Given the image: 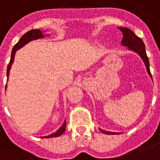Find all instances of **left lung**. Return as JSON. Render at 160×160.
<instances>
[{"mask_svg":"<svg viewBox=\"0 0 160 160\" xmlns=\"http://www.w3.org/2000/svg\"><path fill=\"white\" fill-rule=\"evenodd\" d=\"M119 30L123 33V38L121 41V44L123 46L128 47V48L131 50H133L136 53H138L140 57L143 59L147 68V72H149L150 76L152 77V73L150 72V64H149V60L146 52V46L144 44L143 41L139 37H138L132 30L126 28H119ZM102 132L106 134H114V132H105V131L100 130Z\"/></svg>","mask_w":160,"mask_h":160,"instance_id":"obj_1","label":"left lung"}]
</instances>
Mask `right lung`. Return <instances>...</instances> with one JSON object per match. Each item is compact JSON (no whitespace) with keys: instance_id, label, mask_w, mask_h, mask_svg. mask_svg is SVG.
Segmentation results:
<instances>
[{"instance_id":"1","label":"right lung","mask_w":160,"mask_h":160,"mask_svg":"<svg viewBox=\"0 0 160 160\" xmlns=\"http://www.w3.org/2000/svg\"><path fill=\"white\" fill-rule=\"evenodd\" d=\"M43 37V34L41 33V30L38 29H33L30 30L28 32H27L25 34L22 35V37L20 39V41H18L17 43L14 45V48L12 50V53H11V59H10V61L8 65V68H7V76L8 77V74H9V70L10 68H11V65L13 63L14 59V54H15V52L17 51L18 49H20L21 48H22L23 46L26 45L28 42L33 41V40H36V39H39V38ZM66 130V122L63 123V125L61 126V127L56 132H54L53 134L48 135V136H46V137H43V138H53V137H59L61 136V134H63V132Z\"/></svg>"}]
</instances>
